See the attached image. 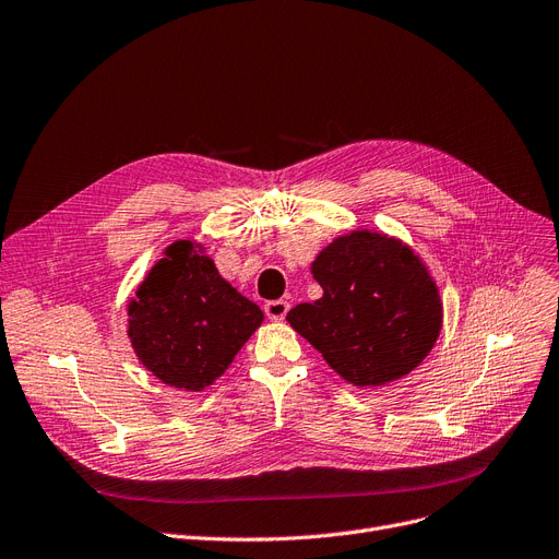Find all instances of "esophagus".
I'll use <instances>...</instances> for the list:
<instances>
[{"label":"esophagus","instance_id":"34e87169","mask_svg":"<svg viewBox=\"0 0 559 559\" xmlns=\"http://www.w3.org/2000/svg\"><path fill=\"white\" fill-rule=\"evenodd\" d=\"M287 310H289V304H287V301H283V299H276V301H266V304H264V312H266V318L274 320V322L283 320L285 314H287Z\"/></svg>","mask_w":559,"mask_h":559}]
</instances>
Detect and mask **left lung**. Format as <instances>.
Masks as SVG:
<instances>
[{
  "mask_svg": "<svg viewBox=\"0 0 559 559\" xmlns=\"http://www.w3.org/2000/svg\"><path fill=\"white\" fill-rule=\"evenodd\" d=\"M312 276L322 299L299 304L287 322L354 385H383L408 374L441 333L436 283L402 241L356 230L337 237Z\"/></svg>",
  "mask_w": 559,
  "mask_h": 559,
  "instance_id": "8db88e82",
  "label": "left lung"
}]
</instances>
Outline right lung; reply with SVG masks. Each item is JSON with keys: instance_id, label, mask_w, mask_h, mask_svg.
Listing matches in <instances>:
<instances>
[{"instance_id": "1", "label": "right lung", "mask_w": 559, "mask_h": 559, "mask_svg": "<svg viewBox=\"0 0 559 559\" xmlns=\"http://www.w3.org/2000/svg\"><path fill=\"white\" fill-rule=\"evenodd\" d=\"M128 314V333L143 366L191 393L222 377L262 322V310L224 281L189 239L166 249Z\"/></svg>"}]
</instances>
